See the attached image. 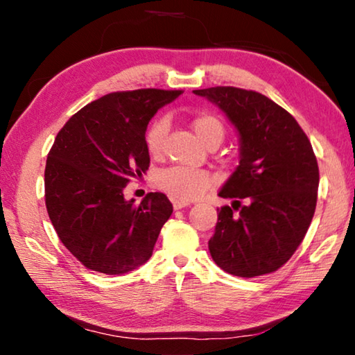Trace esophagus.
Returning <instances> with one entry per match:
<instances>
[{"label": "esophagus", "mask_w": 355, "mask_h": 355, "mask_svg": "<svg viewBox=\"0 0 355 355\" xmlns=\"http://www.w3.org/2000/svg\"><path fill=\"white\" fill-rule=\"evenodd\" d=\"M172 205H173V209H182V208L189 207V203L182 202V200H172Z\"/></svg>", "instance_id": "34e87169"}]
</instances>
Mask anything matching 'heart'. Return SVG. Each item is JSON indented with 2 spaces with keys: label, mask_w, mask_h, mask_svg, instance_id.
<instances>
[{
  "label": "heart",
  "mask_w": 355,
  "mask_h": 355,
  "mask_svg": "<svg viewBox=\"0 0 355 355\" xmlns=\"http://www.w3.org/2000/svg\"><path fill=\"white\" fill-rule=\"evenodd\" d=\"M191 127L194 131L197 139L203 146L209 142H222L225 135V128L220 120L213 114L202 112L191 120ZM169 130L167 119L161 117L150 123L146 133V147L150 155H159L163 150L164 137ZM209 177L207 172L199 169H191V167H169L156 177V184L161 191L169 194L172 199L191 202L199 199L205 194L209 188Z\"/></svg>",
  "instance_id": "heart-1"
}]
</instances>
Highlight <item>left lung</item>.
Instances as JSON below:
<instances>
[{
  "mask_svg": "<svg viewBox=\"0 0 355 355\" xmlns=\"http://www.w3.org/2000/svg\"><path fill=\"white\" fill-rule=\"evenodd\" d=\"M194 94L218 106L239 137V164L219 191L233 202L219 209L209 254L238 277L277 271L315 214L320 171L309 137L290 112L258 92L219 86Z\"/></svg>",
  "mask_w": 355,
  "mask_h": 355,
  "instance_id": "left-lung-1",
  "label": "left lung"
}]
</instances>
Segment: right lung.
I'll use <instances>...</instances> for the list:
<instances>
[{"label": "right lung", "instance_id": "right-lung-1", "mask_svg": "<svg viewBox=\"0 0 355 355\" xmlns=\"http://www.w3.org/2000/svg\"><path fill=\"white\" fill-rule=\"evenodd\" d=\"M182 91L112 92L69 119L48 153L45 205L59 239L92 271L122 275L146 263L172 203L148 192L139 205L123 197L150 164L147 125Z\"/></svg>", "mask_w": 355, "mask_h": 355}]
</instances>
